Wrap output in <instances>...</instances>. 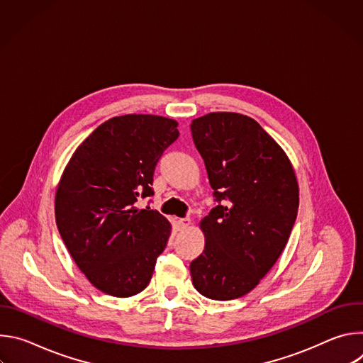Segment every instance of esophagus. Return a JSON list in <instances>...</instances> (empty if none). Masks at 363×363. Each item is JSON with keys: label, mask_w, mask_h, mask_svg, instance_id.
I'll use <instances>...</instances> for the list:
<instances>
[{"label": "esophagus", "mask_w": 363, "mask_h": 363, "mask_svg": "<svg viewBox=\"0 0 363 363\" xmlns=\"http://www.w3.org/2000/svg\"><path fill=\"white\" fill-rule=\"evenodd\" d=\"M178 224H179V228H181V230H186V228L191 225V218H181V220L178 221Z\"/></svg>", "instance_id": "esophagus-1"}]
</instances>
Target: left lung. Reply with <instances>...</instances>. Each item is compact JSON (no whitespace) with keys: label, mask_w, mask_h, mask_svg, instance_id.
<instances>
[{"label":"left lung","mask_w":363,"mask_h":363,"mask_svg":"<svg viewBox=\"0 0 363 363\" xmlns=\"http://www.w3.org/2000/svg\"><path fill=\"white\" fill-rule=\"evenodd\" d=\"M218 202L199 227L205 247L192 284L213 300L250 293L284 250L298 208V184L281 146L254 119L214 112L191 123Z\"/></svg>","instance_id":"8db88e82"}]
</instances>
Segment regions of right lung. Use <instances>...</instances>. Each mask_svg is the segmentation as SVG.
Listing matches in <instances>:
<instances>
[{"instance_id": "1", "label": "right lung", "mask_w": 363, "mask_h": 363, "mask_svg": "<svg viewBox=\"0 0 363 363\" xmlns=\"http://www.w3.org/2000/svg\"><path fill=\"white\" fill-rule=\"evenodd\" d=\"M177 126L157 115L112 118L80 143L63 171L57 228L80 272L103 293H140L167 247L171 223L136 202L153 195L155 167L178 139Z\"/></svg>"}]
</instances>
